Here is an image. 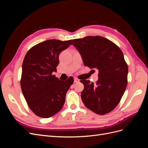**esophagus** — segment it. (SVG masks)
<instances>
[{"instance_id": "esophagus-1", "label": "esophagus", "mask_w": 148, "mask_h": 148, "mask_svg": "<svg viewBox=\"0 0 148 148\" xmlns=\"http://www.w3.org/2000/svg\"><path fill=\"white\" fill-rule=\"evenodd\" d=\"M74 82L75 83H78V82H79V80L77 78H74Z\"/></svg>"}]
</instances>
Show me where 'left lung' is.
I'll use <instances>...</instances> for the list:
<instances>
[{
    "mask_svg": "<svg viewBox=\"0 0 148 148\" xmlns=\"http://www.w3.org/2000/svg\"><path fill=\"white\" fill-rule=\"evenodd\" d=\"M71 44L78 50L85 66L99 70L96 84L80 81L84 84L81 96L84 106L97 114L109 113L119 104L127 86L128 69L122 51L99 36L75 39Z\"/></svg>",
    "mask_w": 148,
    "mask_h": 148,
    "instance_id": "8db88e82",
    "label": "left lung"
}]
</instances>
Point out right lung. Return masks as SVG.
<instances>
[{"instance_id": "1", "label": "right lung", "mask_w": 148, "mask_h": 148, "mask_svg": "<svg viewBox=\"0 0 148 148\" xmlns=\"http://www.w3.org/2000/svg\"><path fill=\"white\" fill-rule=\"evenodd\" d=\"M72 40L49 39L31 47L22 64L20 85L29 109L38 117L49 118L59 112L73 78L61 81L52 75L59 64L60 52Z\"/></svg>"}]
</instances>
